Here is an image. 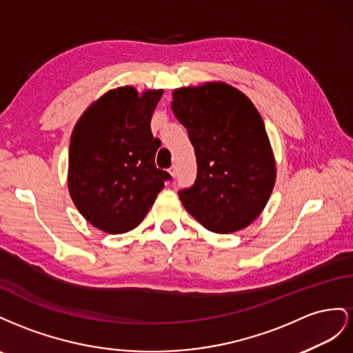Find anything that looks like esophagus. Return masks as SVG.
<instances>
[{
	"mask_svg": "<svg viewBox=\"0 0 353 353\" xmlns=\"http://www.w3.org/2000/svg\"><path fill=\"white\" fill-rule=\"evenodd\" d=\"M168 173H170V176H171V177L174 179V177H176V167H174V165H173V167H170V168H168Z\"/></svg>",
	"mask_w": 353,
	"mask_h": 353,
	"instance_id": "1",
	"label": "esophagus"
}]
</instances>
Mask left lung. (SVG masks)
<instances>
[{
	"mask_svg": "<svg viewBox=\"0 0 353 353\" xmlns=\"http://www.w3.org/2000/svg\"><path fill=\"white\" fill-rule=\"evenodd\" d=\"M171 109L195 149L196 180L179 190L188 213L211 232L230 234L256 220L276 167L259 110L225 83L177 88Z\"/></svg>",
	"mask_w": 353,
	"mask_h": 353,
	"instance_id": "8db88e82",
	"label": "left lung"
}]
</instances>
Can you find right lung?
I'll return each instance as SVG.
<instances>
[{
	"mask_svg": "<svg viewBox=\"0 0 353 353\" xmlns=\"http://www.w3.org/2000/svg\"><path fill=\"white\" fill-rule=\"evenodd\" d=\"M163 90L139 96L110 90L78 119L70 136L68 188L84 219L108 234H124L143 220L171 176L157 168L161 140L150 118Z\"/></svg>",
	"mask_w": 353,
	"mask_h": 353,
	"instance_id": "right-lung-1",
	"label": "right lung"
}]
</instances>
